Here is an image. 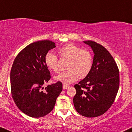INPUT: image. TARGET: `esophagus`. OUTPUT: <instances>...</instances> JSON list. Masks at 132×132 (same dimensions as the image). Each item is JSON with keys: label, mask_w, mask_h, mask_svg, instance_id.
Masks as SVG:
<instances>
[{"label": "esophagus", "mask_w": 132, "mask_h": 132, "mask_svg": "<svg viewBox=\"0 0 132 132\" xmlns=\"http://www.w3.org/2000/svg\"><path fill=\"white\" fill-rule=\"evenodd\" d=\"M69 86L65 85V84H63V89H66L69 88Z\"/></svg>", "instance_id": "esophagus-1"}]
</instances>
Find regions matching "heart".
I'll use <instances>...</instances> for the list:
<instances>
[{
	"instance_id": "b5f03b06",
	"label": "heart",
	"mask_w": 132,
	"mask_h": 132,
	"mask_svg": "<svg viewBox=\"0 0 132 132\" xmlns=\"http://www.w3.org/2000/svg\"><path fill=\"white\" fill-rule=\"evenodd\" d=\"M58 53L61 58L69 59L67 70L62 71L55 79L63 84H70L79 78H86L92 70L93 56L87 49H81L72 43L65 45L59 50ZM45 62L47 67L54 72L58 71V57L51 52L45 56Z\"/></svg>"
}]
</instances>
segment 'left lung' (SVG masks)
I'll return each instance as SVG.
<instances>
[{
	"instance_id": "8db88e82",
	"label": "left lung",
	"mask_w": 132,
	"mask_h": 132,
	"mask_svg": "<svg viewBox=\"0 0 132 132\" xmlns=\"http://www.w3.org/2000/svg\"><path fill=\"white\" fill-rule=\"evenodd\" d=\"M84 42L94 51L93 65L88 75L75 85L73 103L81 115L95 118L108 111L114 102L119 87V71L105 47L92 40Z\"/></svg>"
}]
</instances>
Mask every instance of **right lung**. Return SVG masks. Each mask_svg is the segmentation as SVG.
Listing matches in <instances>:
<instances>
[{"label":"right lung","instance_id":"obj_1","mask_svg":"<svg viewBox=\"0 0 132 132\" xmlns=\"http://www.w3.org/2000/svg\"><path fill=\"white\" fill-rule=\"evenodd\" d=\"M55 47V43L48 40L34 42L19 52L11 67L12 98L18 108L32 118L50 113L62 90L61 81L43 87L51 77L45 56Z\"/></svg>","mask_w":132,"mask_h":132}]
</instances>
